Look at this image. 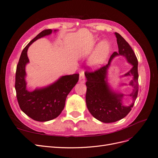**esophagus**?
Segmentation results:
<instances>
[{"label":"esophagus","instance_id":"34e87169","mask_svg":"<svg viewBox=\"0 0 158 158\" xmlns=\"http://www.w3.org/2000/svg\"><path fill=\"white\" fill-rule=\"evenodd\" d=\"M85 82V74H84V72L82 71L80 73V77H79V82L81 84H84Z\"/></svg>","mask_w":158,"mask_h":158}]
</instances>
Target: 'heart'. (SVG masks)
<instances>
[{
	"label": "heart",
	"instance_id": "b5f03b06",
	"mask_svg": "<svg viewBox=\"0 0 158 158\" xmlns=\"http://www.w3.org/2000/svg\"><path fill=\"white\" fill-rule=\"evenodd\" d=\"M109 51L110 46L108 43L106 41H100L89 57V65L92 68L98 67L106 60Z\"/></svg>",
	"mask_w": 158,
	"mask_h": 158
}]
</instances>
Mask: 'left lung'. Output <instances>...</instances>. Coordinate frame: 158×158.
Instances as JSON below:
<instances>
[{
    "label": "left lung",
    "instance_id": "obj_1",
    "mask_svg": "<svg viewBox=\"0 0 158 158\" xmlns=\"http://www.w3.org/2000/svg\"><path fill=\"white\" fill-rule=\"evenodd\" d=\"M114 35L117 38L118 52H114L110 57L108 64L99 70L85 73L87 82L85 102L89 113L98 121L105 123L116 122L125 117L131 111L136 99L138 92V60L135 53L126 40L115 32ZM123 56L132 66V69L122 77L132 76L133 79L129 85L133 87L131 94H129L132 98L133 102L127 106L123 104L122 98L125 95L113 90L108 82V70L112 60L114 57ZM123 83V85H127Z\"/></svg>",
    "mask_w": 158,
    "mask_h": 158
}]
</instances>
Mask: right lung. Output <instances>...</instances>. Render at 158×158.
Masks as SVG:
<instances>
[{
  "mask_svg": "<svg viewBox=\"0 0 158 158\" xmlns=\"http://www.w3.org/2000/svg\"><path fill=\"white\" fill-rule=\"evenodd\" d=\"M57 31L45 30L33 38L22 51L17 65L15 89L18 104L23 113L36 121L46 122L58 117L64 107L68 94L79 79L78 74L62 76L47 86L36 88L33 91L27 89L26 66L30 63L28 48L36 40Z\"/></svg>",
  "mask_w": 158,
  "mask_h": 158,
  "instance_id": "obj_1",
  "label": "right lung"
}]
</instances>
